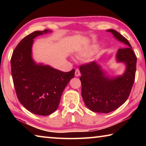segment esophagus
Instances as JSON below:
<instances>
[{"label":"esophagus","instance_id":"esophagus-1","mask_svg":"<svg viewBox=\"0 0 146 146\" xmlns=\"http://www.w3.org/2000/svg\"><path fill=\"white\" fill-rule=\"evenodd\" d=\"M80 70H79L78 69H76V70H75V76H80Z\"/></svg>","mask_w":146,"mask_h":146}]
</instances>
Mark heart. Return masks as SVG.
Wrapping results in <instances>:
<instances>
[{"mask_svg": "<svg viewBox=\"0 0 146 146\" xmlns=\"http://www.w3.org/2000/svg\"><path fill=\"white\" fill-rule=\"evenodd\" d=\"M98 48V46L97 44H92L90 46H88V48L82 49V51H80L78 53V55L81 56V57L84 58H88L91 56L97 50Z\"/></svg>", "mask_w": 146, "mask_h": 146, "instance_id": "b5f03b06", "label": "heart"}]
</instances>
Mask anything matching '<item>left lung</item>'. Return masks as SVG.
<instances>
[{"label": "left lung", "mask_w": 146, "mask_h": 146, "mask_svg": "<svg viewBox=\"0 0 146 146\" xmlns=\"http://www.w3.org/2000/svg\"><path fill=\"white\" fill-rule=\"evenodd\" d=\"M106 31L111 32L125 47L118 49L115 55L117 62L125 64L124 72L110 76L95 62L79 68L84 102L91 111L102 113L117 110L126 101L134 83L137 67V57L127 39L114 29Z\"/></svg>", "instance_id": "left-lung-1"}]
</instances>
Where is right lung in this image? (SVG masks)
<instances>
[{"label": "right lung", "mask_w": 146, "mask_h": 146, "mask_svg": "<svg viewBox=\"0 0 146 146\" xmlns=\"http://www.w3.org/2000/svg\"><path fill=\"white\" fill-rule=\"evenodd\" d=\"M50 29L36 31L27 35L15 49L11 58V75L19 100L29 111L46 116L58 108L63 91L75 75L49 65L36 63L32 57L35 38L51 33Z\"/></svg>", "instance_id": "obj_1"}]
</instances>
